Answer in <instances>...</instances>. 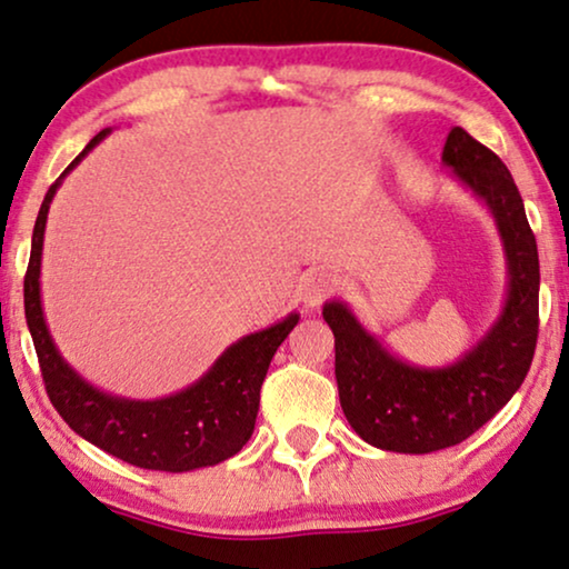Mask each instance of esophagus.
<instances>
[{"instance_id":"1","label":"esophagus","mask_w":569,"mask_h":569,"mask_svg":"<svg viewBox=\"0 0 569 569\" xmlns=\"http://www.w3.org/2000/svg\"><path fill=\"white\" fill-rule=\"evenodd\" d=\"M332 286H336V278L330 276V272H315V276H307L301 280V301H305L307 309H315L320 307L325 297L332 291Z\"/></svg>"}]
</instances>
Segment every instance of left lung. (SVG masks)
Segmentation results:
<instances>
[{"label": "left lung", "mask_w": 569, "mask_h": 569, "mask_svg": "<svg viewBox=\"0 0 569 569\" xmlns=\"http://www.w3.org/2000/svg\"><path fill=\"white\" fill-rule=\"evenodd\" d=\"M442 166L489 210L502 241L507 293L489 330L452 363L419 367L363 328L348 301L322 307L348 423L363 442L408 456L452 448L481 429L526 380L539 336V249L512 173L463 127L445 140Z\"/></svg>", "instance_id": "left-lung-1"}]
</instances>
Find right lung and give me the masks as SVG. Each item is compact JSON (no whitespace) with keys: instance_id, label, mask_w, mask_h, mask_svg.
<instances>
[{"instance_id":"add662e5","label":"right lung","mask_w":569,"mask_h":569,"mask_svg":"<svg viewBox=\"0 0 569 569\" xmlns=\"http://www.w3.org/2000/svg\"><path fill=\"white\" fill-rule=\"evenodd\" d=\"M111 130L106 127L82 148L43 197L30 241L26 272V320L33 338L38 363L51 403L90 445L148 471L184 473L218 466L244 448L254 431L260 388L278 346L297 328L299 315L291 312L270 328L239 338L213 361L200 380L171 396L138 400L113 396L88 382L59 353L51 338L41 301V254L49 208L67 173L93 150Z\"/></svg>"}]
</instances>
